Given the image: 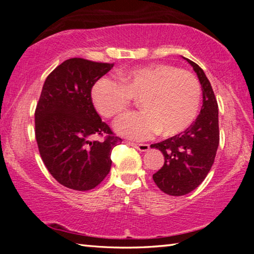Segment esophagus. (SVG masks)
Returning a JSON list of instances; mask_svg holds the SVG:
<instances>
[{
  "mask_svg": "<svg viewBox=\"0 0 254 254\" xmlns=\"http://www.w3.org/2000/svg\"><path fill=\"white\" fill-rule=\"evenodd\" d=\"M127 144H130L131 147L135 148L137 150H140V151H148L149 148H150V145L149 144H145V143L139 144V143H134V142H127Z\"/></svg>",
  "mask_w": 254,
  "mask_h": 254,
  "instance_id": "obj_1",
  "label": "esophagus"
}]
</instances>
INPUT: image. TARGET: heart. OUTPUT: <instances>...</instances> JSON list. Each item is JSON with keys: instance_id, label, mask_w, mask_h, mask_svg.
I'll return each instance as SVG.
<instances>
[{"instance_id": "1", "label": "heart", "mask_w": 254, "mask_h": 254, "mask_svg": "<svg viewBox=\"0 0 254 254\" xmlns=\"http://www.w3.org/2000/svg\"><path fill=\"white\" fill-rule=\"evenodd\" d=\"M93 102L105 118L127 112L140 98L143 112L117 120L115 130L134 140L158 134L173 136L186 130L199 112L201 87L194 74L163 64L120 72V80L102 77L94 85Z\"/></svg>"}]
</instances>
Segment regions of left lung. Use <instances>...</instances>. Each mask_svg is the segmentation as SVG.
I'll list each match as a JSON object with an SVG mask.
<instances>
[{"instance_id": "8db88e82", "label": "left lung", "mask_w": 254, "mask_h": 254, "mask_svg": "<svg viewBox=\"0 0 254 254\" xmlns=\"http://www.w3.org/2000/svg\"><path fill=\"white\" fill-rule=\"evenodd\" d=\"M203 89V106L196 121L184 132L171 136L151 148L160 150L165 163L152 176L160 190L171 196H183L204 182L212 168L220 143L218 105L212 85L204 70L191 60Z\"/></svg>"}]
</instances>
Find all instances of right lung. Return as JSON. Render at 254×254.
I'll return each mask as SVG.
<instances>
[{
  "label": "right lung",
  "instance_id": "1",
  "mask_svg": "<svg viewBox=\"0 0 254 254\" xmlns=\"http://www.w3.org/2000/svg\"><path fill=\"white\" fill-rule=\"evenodd\" d=\"M114 64L70 58L50 72L34 112V133L46 168L74 190L95 188L110 173L112 150L122 142L102 121L92 88ZM93 136L103 140L91 141Z\"/></svg>",
  "mask_w": 254,
  "mask_h": 254
}]
</instances>
